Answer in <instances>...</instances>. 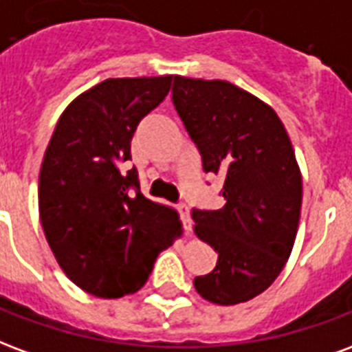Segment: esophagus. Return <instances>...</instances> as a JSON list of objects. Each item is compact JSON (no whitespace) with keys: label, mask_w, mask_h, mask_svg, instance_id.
Returning a JSON list of instances; mask_svg holds the SVG:
<instances>
[{"label":"esophagus","mask_w":352,"mask_h":352,"mask_svg":"<svg viewBox=\"0 0 352 352\" xmlns=\"http://www.w3.org/2000/svg\"><path fill=\"white\" fill-rule=\"evenodd\" d=\"M176 210H178L179 217H182V225H184V229L189 232V230L193 229V219H191V214H189V208H187V204H178Z\"/></svg>","instance_id":"1"}]
</instances>
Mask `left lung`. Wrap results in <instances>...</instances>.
I'll return each mask as SVG.
<instances>
[{"label": "left lung", "instance_id": "1", "mask_svg": "<svg viewBox=\"0 0 352 352\" xmlns=\"http://www.w3.org/2000/svg\"><path fill=\"white\" fill-rule=\"evenodd\" d=\"M173 102L202 157L221 174L227 204L193 210L195 234L217 264L195 278L208 302L234 306L264 292L291 255L302 208V174L272 107L227 80L174 76Z\"/></svg>", "mask_w": 352, "mask_h": 352}]
</instances>
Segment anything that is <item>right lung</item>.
Returning <instances> with one entry per match:
<instances>
[{"label": "right lung", "mask_w": 352, "mask_h": 352, "mask_svg": "<svg viewBox=\"0 0 352 352\" xmlns=\"http://www.w3.org/2000/svg\"><path fill=\"white\" fill-rule=\"evenodd\" d=\"M173 74L109 78L78 95L58 120L39 174V215L71 281L99 298H122L148 281L182 236L178 212L140 193L123 170L140 120L159 107Z\"/></svg>", "instance_id": "right-lung-1"}]
</instances>
